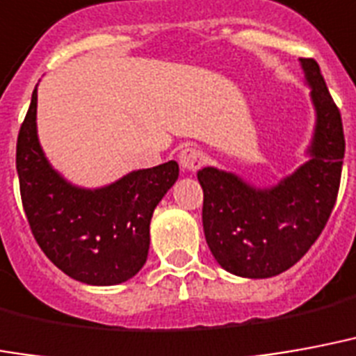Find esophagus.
<instances>
[{
	"label": "esophagus",
	"mask_w": 356,
	"mask_h": 356,
	"mask_svg": "<svg viewBox=\"0 0 356 356\" xmlns=\"http://www.w3.org/2000/svg\"><path fill=\"white\" fill-rule=\"evenodd\" d=\"M179 164L185 171H196L204 164V152L194 149V147H186L179 152Z\"/></svg>",
	"instance_id": "esophagus-1"
}]
</instances>
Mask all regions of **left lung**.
Returning <instances> with one entry per match:
<instances>
[{
  "mask_svg": "<svg viewBox=\"0 0 356 356\" xmlns=\"http://www.w3.org/2000/svg\"><path fill=\"white\" fill-rule=\"evenodd\" d=\"M300 65L315 109L307 162L266 188L211 165L198 171L205 241L218 264L239 277H273L296 264L336 204L346 154L341 117L317 62L300 58Z\"/></svg>",
  "mask_w": 356,
  "mask_h": 356,
  "instance_id": "8db88e82",
  "label": "left lung"
}]
</instances>
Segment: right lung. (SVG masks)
Listing matches in <instances>:
<instances>
[{"instance_id": "1", "label": "right lung", "mask_w": 356, "mask_h": 356, "mask_svg": "<svg viewBox=\"0 0 356 356\" xmlns=\"http://www.w3.org/2000/svg\"><path fill=\"white\" fill-rule=\"evenodd\" d=\"M20 196L31 234L52 264L86 285L124 283L143 268L154 207L175 185L179 164L136 170L83 188L62 177L38 138V88L17 141Z\"/></svg>"}]
</instances>
